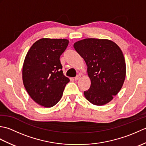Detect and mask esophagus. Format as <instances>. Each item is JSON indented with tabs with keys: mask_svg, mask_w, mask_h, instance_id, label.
<instances>
[{
	"mask_svg": "<svg viewBox=\"0 0 146 146\" xmlns=\"http://www.w3.org/2000/svg\"><path fill=\"white\" fill-rule=\"evenodd\" d=\"M80 77H81V75H80V74H79V75H76V76L75 77V81L79 80L80 78Z\"/></svg>",
	"mask_w": 146,
	"mask_h": 146,
	"instance_id": "34e87169",
	"label": "esophagus"
}]
</instances>
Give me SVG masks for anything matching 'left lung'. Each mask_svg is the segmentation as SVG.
<instances>
[{"label":"left lung","instance_id":"8db88e82","mask_svg":"<svg viewBox=\"0 0 146 146\" xmlns=\"http://www.w3.org/2000/svg\"><path fill=\"white\" fill-rule=\"evenodd\" d=\"M84 59L91 80L85 97L95 105H103L112 100L124 82L126 66L120 48L108 39L88 38L73 45Z\"/></svg>","mask_w":146,"mask_h":146}]
</instances>
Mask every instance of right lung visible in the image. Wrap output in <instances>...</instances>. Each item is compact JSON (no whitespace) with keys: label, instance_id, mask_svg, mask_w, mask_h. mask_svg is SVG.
I'll return each instance as SVG.
<instances>
[{"label":"right lung","instance_id":"obj_1","mask_svg":"<svg viewBox=\"0 0 146 146\" xmlns=\"http://www.w3.org/2000/svg\"><path fill=\"white\" fill-rule=\"evenodd\" d=\"M68 43L66 39L42 38L34 43L26 54L23 68L24 87L41 106L56 104L70 82L63 75L60 60Z\"/></svg>","mask_w":146,"mask_h":146}]
</instances>
